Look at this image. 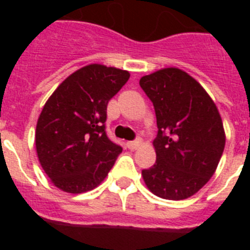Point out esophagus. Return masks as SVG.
Wrapping results in <instances>:
<instances>
[{
    "mask_svg": "<svg viewBox=\"0 0 250 250\" xmlns=\"http://www.w3.org/2000/svg\"><path fill=\"white\" fill-rule=\"evenodd\" d=\"M141 143H143V141H141V139H138V140H134V141H127L126 145H127V147H129V149L135 150V149H138L139 146H140Z\"/></svg>",
    "mask_w": 250,
    "mask_h": 250,
    "instance_id": "1",
    "label": "esophagus"
}]
</instances>
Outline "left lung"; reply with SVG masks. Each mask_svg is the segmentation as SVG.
<instances>
[{"label":"left lung","instance_id":"1","mask_svg":"<svg viewBox=\"0 0 250 250\" xmlns=\"http://www.w3.org/2000/svg\"><path fill=\"white\" fill-rule=\"evenodd\" d=\"M139 83L154 105L158 125L156 161L141 175L156 196L187 199L209 182L224 151L219 111L203 86L180 68H161Z\"/></svg>","mask_w":250,"mask_h":250}]
</instances>
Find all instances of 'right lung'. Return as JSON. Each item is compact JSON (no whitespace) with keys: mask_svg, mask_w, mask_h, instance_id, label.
Segmentation results:
<instances>
[{"mask_svg":"<svg viewBox=\"0 0 250 250\" xmlns=\"http://www.w3.org/2000/svg\"><path fill=\"white\" fill-rule=\"evenodd\" d=\"M129 71L91 63L60 83L36 125V151L43 171L62 191L92 190L106 178L123 147L105 131L106 109Z\"/></svg>","mask_w":250,"mask_h":250,"instance_id":"add662e5","label":"right lung"}]
</instances>
